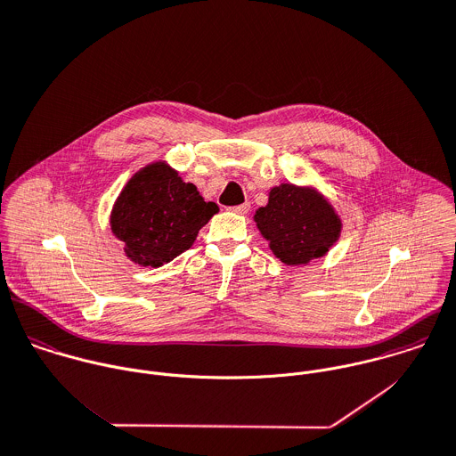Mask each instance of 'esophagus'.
<instances>
[{"label":"esophagus","instance_id":"34e87169","mask_svg":"<svg viewBox=\"0 0 456 456\" xmlns=\"http://www.w3.org/2000/svg\"><path fill=\"white\" fill-rule=\"evenodd\" d=\"M249 208H251V203H242V205H237V207H232L230 210L232 212H235V214H248L249 212Z\"/></svg>","mask_w":456,"mask_h":456}]
</instances>
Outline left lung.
<instances>
[{"label":"left lung","mask_w":456,"mask_h":456,"mask_svg":"<svg viewBox=\"0 0 456 456\" xmlns=\"http://www.w3.org/2000/svg\"><path fill=\"white\" fill-rule=\"evenodd\" d=\"M255 221L273 253L287 265H303L323 256L341 230L327 200L292 183L274 187L267 207L256 210Z\"/></svg>","instance_id":"obj_1"}]
</instances>
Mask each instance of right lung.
<instances>
[{"mask_svg":"<svg viewBox=\"0 0 456 456\" xmlns=\"http://www.w3.org/2000/svg\"><path fill=\"white\" fill-rule=\"evenodd\" d=\"M217 210L176 171L155 162L124 187L111 214V230L126 242V255L133 262L160 267L189 249Z\"/></svg>","mask_w":456,"mask_h":456,"instance_id":"1","label":"right lung"}]
</instances>
